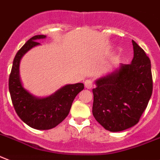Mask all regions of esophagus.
<instances>
[{
    "label": "esophagus",
    "instance_id": "obj_1",
    "mask_svg": "<svg viewBox=\"0 0 160 160\" xmlns=\"http://www.w3.org/2000/svg\"><path fill=\"white\" fill-rule=\"evenodd\" d=\"M84 86L87 88H92L93 86V83L91 80H86L84 82Z\"/></svg>",
    "mask_w": 160,
    "mask_h": 160
}]
</instances>
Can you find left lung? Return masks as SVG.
<instances>
[{
  "mask_svg": "<svg viewBox=\"0 0 160 160\" xmlns=\"http://www.w3.org/2000/svg\"><path fill=\"white\" fill-rule=\"evenodd\" d=\"M133 58L96 80L92 115L103 128L120 132L138 123L153 91L151 60L134 41Z\"/></svg>",
  "mask_w": 160,
  "mask_h": 160,
  "instance_id": "obj_1",
  "label": "left lung"
}]
</instances>
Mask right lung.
<instances>
[{
    "label": "right lung",
    "instance_id": "1",
    "mask_svg": "<svg viewBox=\"0 0 160 160\" xmlns=\"http://www.w3.org/2000/svg\"><path fill=\"white\" fill-rule=\"evenodd\" d=\"M45 37L37 35L25 43L16 53L9 78V93L16 113L31 128L39 130L50 129L63 121L76 95L84 89L83 83L67 84L50 96L39 98L23 88L19 76L20 60L29 49L40 45L38 40Z\"/></svg>",
    "mask_w": 160,
    "mask_h": 160
}]
</instances>
